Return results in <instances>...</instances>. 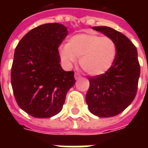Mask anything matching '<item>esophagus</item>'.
<instances>
[{
    "mask_svg": "<svg viewBox=\"0 0 148 148\" xmlns=\"http://www.w3.org/2000/svg\"><path fill=\"white\" fill-rule=\"evenodd\" d=\"M74 77H75L76 80H79V79L81 78V75L79 74H77V73H75V74H74Z\"/></svg>",
    "mask_w": 148,
    "mask_h": 148,
    "instance_id": "34e87169",
    "label": "esophagus"
}]
</instances>
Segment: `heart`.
I'll return each mask as SVG.
<instances>
[{
	"instance_id": "obj_1",
	"label": "heart",
	"mask_w": 148,
	"mask_h": 148,
	"mask_svg": "<svg viewBox=\"0 0 148 148\" xmlns=\"http://www.w3.org/2000/svg\"><path fill=\"white\" fill-rule=\"evenodd\" d=\"M60 55L67 65L79 63L87 74L98 76L112 67L117 55V46L113 39L94 33L78 34L69 38Z\"/></svg>"
}]
</instances>
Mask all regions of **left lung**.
I'll use <instances>...</instances> for the list:
<instances>
[{
	"label": "left lung",
	"instance_id": "8db88e82",
	"mask_svg": "<svg viewBox=\"0 0 148 148\" xmlns=\"http://www.w3.org/2000/svg\"><path fill=\"white\" fill-rule=\"evenodd\" d=\"M114 40L117 55L114 64L104 74L88 78L90 87L86 102L90 113L101 117H114L128 107L135 97L140 77L138 51L119 31L109 27H93Z\"/></svg>",
	"mask_w": 148,
	"mask_h": 148
}]
</instances>
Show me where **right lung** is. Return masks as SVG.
<instances>
[{
    "mask_svg": "<svg viewBox=\"0 0 148 148\" xmlns=\"http://www.w3.org/2000/svg\"><path fill=\"white\" fill-rule=\"evenodd\" d=\"M67 34L63 24H42L26 34L15 48L13 92L18 106L32 117L58 114L76 82L74 71H65L60 64L58 47Z\"/></svg>",
    "mask_w": 148,
    "mask_h": 148,
    "instance_id": "obj_1",
    "label": "right lung"
}]
</instances>
